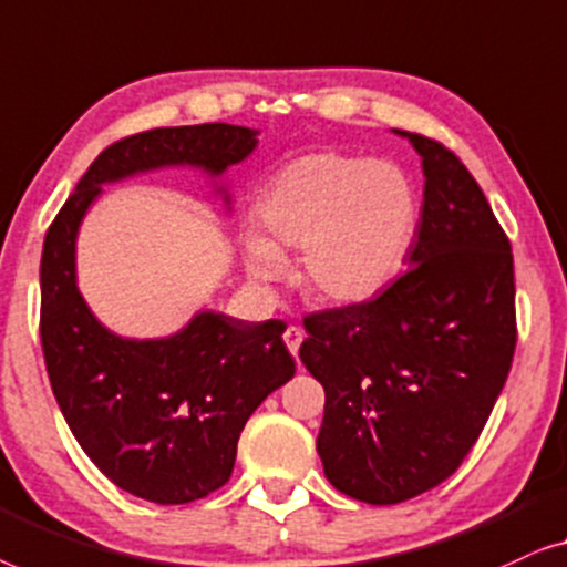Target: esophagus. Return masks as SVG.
Listing matches in <instances>:
<instances>
[{
	"instance_id": "34e87169",
	"label": "esophagus",
	"mask_w": 567,
	"mask_h": 567,
	"mask_svg": "<svg viewBox=\"0 0 567 567\" xmlns=\"http://www.w3.org/2000/svg\"><path fill=\"white\" fill-rule=\"evenodd\" d=\"M282 339H285L287 349H290V352H292V357H298L300 344H302V339H306V333H302L300 326H287V331H285Z\"/></svg>"
}]
</instances>
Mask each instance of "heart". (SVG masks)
<instances>
[{"label":"heart","instance_id":"b5f03b06","mask_svg":"<svg viewBox=\"0 0 567 567\" xmlns=\"http://www.w3.org/2000/svg\"><path fill=\"white\" fill-rule=\"evenodd\" d=\"M261 238L246 241V267L261 285L298 251V282L310 298L354 306L385 290L416 230L409 182L385 162L306 156L277 174L259 203Z\"/></svg>","mask_w":567,"mask_h":567}]
</instances>
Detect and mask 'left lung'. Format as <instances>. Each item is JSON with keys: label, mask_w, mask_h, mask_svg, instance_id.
<instances>
[{"label": "left lung", "mask_w": 567, "mask_h": 567, "mask_svg": "<svg viewBox=\"0 0 567 567\" xmlns=\"http://www.w3.org/2000/svg\"><path fill=\"white\" fill-rule=\"evenodd\" d=\"M409 269L374 298L302 318L300 360L326 390L318 454L372 506L444 483L481 436L516 349L514 254L467 166L436 138Z\"/></svg>", "instance_id": "left-lung-1"}]
</instances>
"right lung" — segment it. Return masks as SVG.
I'll return each instance as SVG.
<instances>
[{
	"mask_svg": "<svg viewBox=\"0 0 567 567\" xmlns=\"http://www.w3.org/2000/svg\"><path fill=\"white\" fill-rule=\"evenodd\" d=\"M254 146L257 131L228 123L127 135L94 158L45 234L41 344L55 401L117 488L162 506L189 504L228 483L246 421L295 374L287 326L200 313L172 339L115 337L76 290V228L102 182L166 164L220 174Z\"/></svg>",
	"mask_w": 567,
	"mask_h": 567,
	"instance_id": "obj_1",
	"label": "right lung"
}]
</instances>
